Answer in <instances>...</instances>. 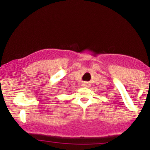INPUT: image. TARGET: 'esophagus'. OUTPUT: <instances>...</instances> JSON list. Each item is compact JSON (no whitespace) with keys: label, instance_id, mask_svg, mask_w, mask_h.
<instances>
[{"label":"esophagus","instance_id":"obj_1","mask_svg":"<svg viewBox=\"0 0 150 150\" xmlns=\"http://www.w3.org/2000/svg\"><path fill=\"white\" fill-rule=\"evenodd\" d=\"M82 87H89V84L88 83H83V84H82Z\"/></svg>","mask_w":150,"mask_h":150}]
</instances>
